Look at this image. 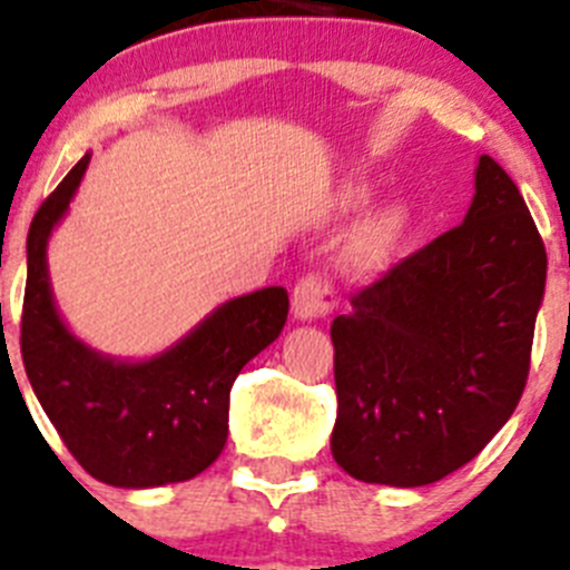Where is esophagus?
<instances>
[{
  "label": "esophagus",
  "mask_w": 570,
  "mask_h": 570,
  "mask_svg": "<svg viewBox=\"0 0 570 570\" xmlns=\"http://www.w3.org/2000/svg\"><path fill=\"white\" fill-rule=\"evenodd\" d=\"M336 289L325 275L308 273L301 278L292 292V308L297 320H323L334 312Z\"/></svg>",
  "instance_id": "obj_1"
}]
</instances>
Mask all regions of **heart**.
<instances>
[{"mask_svg": "<svg viewBox=\"0 0 570 570\" xmlns=\"http://www.w3.org/2000/svg\"><path fill=\"white\" fill-rule=\"evenodd\" d=\"M367 186L351 184L340 195V208L342 212H356V208L367 203ZM403 234H406V214H403V208H384V212L370 217L358 228L356 239L351 245V264L358 269L381 267L397 250Z\"/></svg>", "mask_w": 570, "mask_h": 570, "instance_id": "1", "label": "heart"}]
</instances>
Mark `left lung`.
Wrapping results in <instances>:
<instances>
[{
    "label": "left lung",
    "mask_w": 570,
    "mask_h": 570,
    "mask_svg": "<svg viewBox=\"0 0 570 570\" xmlns=\"http://www.w3.org/2000/svg\"><path fill=\"white\" fill-rule=\"evenodd\" d=\"M543 289L538 225L482 156L465 223L353 292L331 325L336 465L392 488L468 465L521 401Z\"/></svg>",
    "instance_id": "left-lung-1"
}]
</instances>
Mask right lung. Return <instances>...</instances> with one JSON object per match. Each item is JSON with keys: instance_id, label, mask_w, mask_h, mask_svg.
Masks as SVG:
<instances>
[{"instance_id": "1", "label": "right lung", "mask_w": 570, "mask_h": 570, "mask_svg": "<svg viewBox=\"0 0 570 570\" xmlns=\"http://www.w3.org/2000/svg\"><path fill=\"white\" fill-rule=\"evenodd\" d=\"M88 156L41 203L27 234L21 358L60 440L94 479L158 488L206 471L228 440V403L239 370L281 334L284 286L219 306L180 345L150 362H114L66 331L47 278V239L80 186Z\"/></svg>"}]
</instances>
